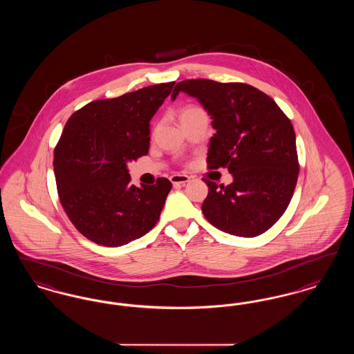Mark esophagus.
Here are the masks:
<instances>
[{"instance_id":"1","label":"esophagus","mask_w":354,"mask_h":354,"mask_svg":"<svg viewBox=\"0 0 354 354\" xmlns=\"http://www.w3.org/2000/svg\"><path fill=\"white\" fill-rule=\"evenodd\" d=\"M169 180L174 185H185L189 182V176L183 175V174H176V175H172L169 178Z\"/></svg>"}]
</instances>
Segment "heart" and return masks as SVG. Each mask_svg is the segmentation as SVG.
I'll list each match as a JSON object with an SVG mask.
<instances>
[{
  "label": "heart",
  "instance_id": "1",
  "mask_svg": "<svg viewBox=\"0 0 354 354\" xmlns=\"http://www.w3.org/2000/svg\"><path fill=\"white\" fill-rule=\"evenodd\" d=\"M195 110H198V109H196V107H185V109H183V110L180 111V115H179V118H185V117H187L188 114L194 113Z\"/></svg>",
  "mask_w": 354,
  "mask_h": 354
}]
</instances>
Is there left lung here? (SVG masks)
<instances>
[{
  "instance_id": "1",
  "label": "left lung",
  "mask_w": 354,
  "mask_h": 354,
  "mask_svg": "<svg viewBox=\"0 0 354 354\" xmlns=\"http://www.w3.org/2000/svg\"><path fill=\"white\" fill-rule=\"evenodd\" d=\"M183 91L211 115L209 169L228 167L234 182L218 185L203 179L208 195L202 211L214 227L230 235L254 237L283 216L299 176L296 135L290 120L267 94L245 84L187 80Z\"/></svg>"
}]
</instances>
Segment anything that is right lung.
<instances>
[{
    "mask_svg": "<svg viewBox=\"0 0 354 354\" xmlns=\"http://www.w3.org/2000/svg\"><path fill=\"white\" fill-rule=\"evenodd\" d=\"M175 82L90 102L68 118L54 150L59 201L75 228L104 247L146 235L160 216L171 182L135 187L127 165L150 147V120Z\"/></svg>",
    "mask_w": 354,
    "mask_h": 354,
    "instance_id": "right-lung-1",
    "label": "right lung"
}]
</instances>
